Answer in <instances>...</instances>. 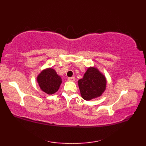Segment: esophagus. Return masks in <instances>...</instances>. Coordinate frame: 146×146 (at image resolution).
Masks as SVG:
<instances>
[{
    "label": "esophagus",
    "mask_w": 146,
    "mask_h": 146,
    "mask_svg": "<svg viewBox=\"0 0 146 146\" xmlns=\"http://www.w3.org/2000/svg\"><path fill=\"white\" fill-rule=\"evenodd\" d=\"M68 81H71V82H74L75 80V77H69V78H68Z\"/></svg>",
    "instance_id": "34e87169"
}]
</instances>
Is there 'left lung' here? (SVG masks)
<instances>
[{
  "label": "left lung",
  "instance_id": "obj_1",
  "mask_svg": "<svg viewBox=\"0 0 146 146\" xmlns=\"http://www.w3.org/2000/svg\"><path fill=\"white\" fill-rule=\"evenodd\" d=\"M78 83L82 97L85 100L100 97L106 89L105 76L95 67L88 68Z\"/></svg>",
  "mask_w": 146,
  "mask_h": 146
}]
</instances>
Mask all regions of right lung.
<instances>
[{"instance_id": "right-lung-1", "label": "right lung", "mask_w": 146, "mask_h": 146, "mask_svg": "<svg viewBox=\"0 0 146 146\" xmlns=\"http://www.w3.org/2000/svg\"><path fill=\"white\" fill-rule=\"evenodd\" d=\"M40 88L48 95L56 92L62 83L61 78L51 68L42 70L37 77Z\"/></svg>"}]
</instances>
